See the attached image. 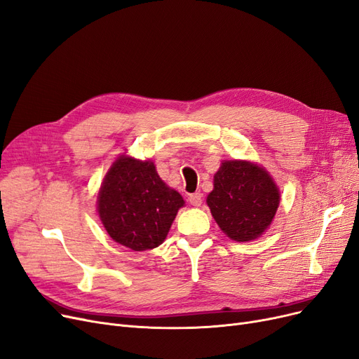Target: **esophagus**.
Masks as SVG:
<instances>
[{"mask_svg": "<svg viewBox=\"0 0 359 359\" xmlns=\"http://www.w3.org/2000/svg\"><path fill=\"white\" fill-rule=\"evenodd\" d=\"M189 200H190V203H191L193 206L198 208L200 205H202V203H203V194H202V193H200V191H197V193H194V194H190Z\"/></svg>", "mask_w": 359, "mask_h": 359, "instance_id": "1", "label": "esophagus"}]
</instances>
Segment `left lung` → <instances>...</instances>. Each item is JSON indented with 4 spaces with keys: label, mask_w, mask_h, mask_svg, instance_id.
I'll list each match as a JSON object with an SVG mask.
<instances>
[{
    "label": "left lung",
    "mask_w": 359,
    "mask_h": 359,
    "mask_svg": "<svg viewBox=\"0 0 359 359\" xmlns=\"http://www.w3.org/2000/svg\"><path fill=\"white\" fill-rule=\"evenodd\" d=\"M206 203L229 238L250 241L261 237L274 219L280 191L262 166L225 161L213 177V190Z\"/></svg>",
    "instance_id": "1"
}]
</instances>
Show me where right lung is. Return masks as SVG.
<instances>
[{
	"mask_svg": "<svg viewBox=\"0 0 359 359\" xmlns=\"http://www.w3.org/2000/svg\"><path fill=\"white\" fill-rule=\"evenodd\" d=\"M182 206V196L161 180L151 161L125 154L113 162L97 200L109 236L135 252L162 245Z\"/></svg>",
	"mask_w": 359,
	"mask_h": 359,
	"instance_id": "right-lung-1",
	"label": "right lung"
}]
</instances>
